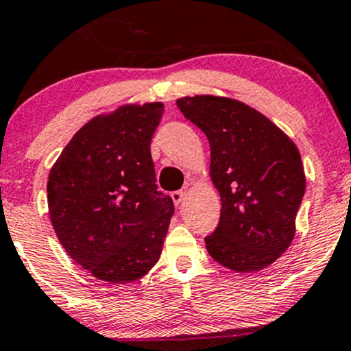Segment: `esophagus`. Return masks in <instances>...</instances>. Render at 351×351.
Masks as SVG:
<instances>
[{
    "label": "esophagus",
    "mask_w": 351,
    "mask_h": 351,
    "mask_svg": "<svg viewBox=\"0 0 351 351\" xmlns=\"http://www.w3.org/2000/svg\"><path fill=\"white\" fill-rule=\"evenodd\" d=\"M186 196H188L186 189H180V191H173L171 193V199H173V203H175V204L183 203V201L186 199Z\"/></svg>",
    "instance_id": "esophagus-1"
}]
</instances>
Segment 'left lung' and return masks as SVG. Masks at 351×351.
Segmentation results:
<instances>
[{
    "instance_id": "1",
    "label": "left lung",
    "mask_w": 351,
    "mask_h": 351,
    "mask_svg": "<svg viewBox=\"0 0 351 351\" xmlns=\"http://www.w3.org/2000/svg\"><path fill=\"white\" fill-rule=\"evenodd\" d=\"M176 106L204 132L209 176L221 196L209 256L234 272H259L289 249L305 193L297 145L272 120L236 99L181 97Z\"/></svg>"
}]
</instances>
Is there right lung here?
Listing matches in <instances>:
<instances>
[{
	"label": "right lung",
	"mask_w": 351,
	"mask_h": 351,
	"mask_svg": "<svg viewBox=\"0 0 351 351\" xmlns=\"http://www.w3.org/2000/svg\"><path fill=\"white\" fill-rule=\"evenodd\" d=\"M162 102L125 104L75 132L47 180L59 243L99 280L127 284L158 263L173 201L156 191L150 142Z\"/></svg>",
	"instance_id": "1"
}]
</instances>
